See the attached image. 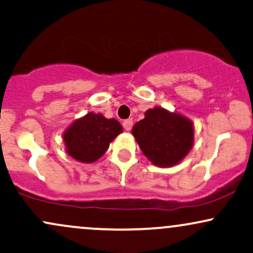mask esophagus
Segmentation results:
<instances>
[{
	"instance_id": "esophagus-1",
	"label": "esophagus",
	"mask_w": 253,
	"mask_h": 253,
	"mask_svg": "<svg viewBox=\"0 0 253 253\" xmlns=\"http://www.w3.org/2000/svg\"><path fill=\"white\" fill-rule=\"evenodd\" d=\"M123 126L126 130H130V128H132V126H133L132 119H127V120H125L123 123Z\"/></svg>"
}]
</instances>
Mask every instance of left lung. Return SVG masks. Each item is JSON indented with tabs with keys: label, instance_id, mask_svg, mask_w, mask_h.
Wrapping results in <instances>:
<instances>
[{
	"label": "left lung",
	"instance_id": "left-lung-1",
	"mask_svg": "<svg viewBox=\"0 0 253 253\" xmlns=\"http://www.w3.org/2000/svg\"><path fill=\"white\" fill-rule=\"evenodd\" d=\"M136 143L153 164L172 167L188 155L194 140L193 124L163 108L149 109L132 128Z\"/></svg>",
	"mask_w": 253,
	"mask_h": 253
}]
</instances>
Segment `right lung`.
Here are the masks:
<instances>
[{
  "label": "right lung",
  "mask_w": 253,
  "mask_h": 253,
  "mask_svg": "<svg viewBox=\"0 0 253 253\" xmlns=\"http://www.w3.org/2000/svg\"><path fill=\"white\" fill-rule=\"evenodd\" d=\"M121 132L123 127L115 119L88 113L66 129L64 141L72 158L82 163H92L106 153L110 141Z\"/></svg>",
  "instance_id": "obj_1"
}]
</instances>
